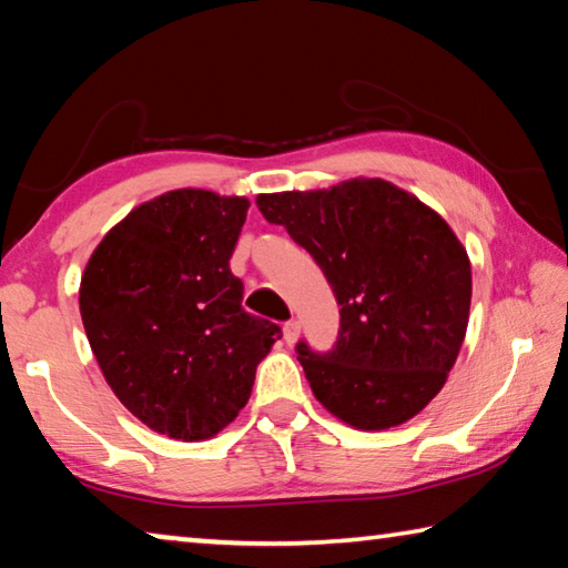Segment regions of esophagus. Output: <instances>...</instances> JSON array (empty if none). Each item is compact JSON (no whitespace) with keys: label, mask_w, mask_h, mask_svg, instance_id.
Returning a JSON list of instances; mask_svg holds the SVG:
<instances>
[{"label":"esophagus","mask_w":568,"mask_h":568,"mask_svg":"<svg viewBox=\"0 0 568 568\" xmlns=\"http://www.w3.org/2000/svg\"><path fill=\"white\" fill-rule=\"evenodd\" d=\"M297 333H301V323H297V321H287L283 325V335H285L287 343H295L297 341Z\"/></svg>","instance_id":"34e87169"}]
</instances>
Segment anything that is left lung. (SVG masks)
I'll return each instance as SVG.
<instances>
[{
  "instance_id": "left-lung-1",
  "label": "left lung",
  "mask_w": 568,
  "mask_h": 568,
  "mask_svg": "<svg viewBox=\"0 0 568 568\" xmlns=\"http://www.w3.org/2000/svg\"><path fill=\"white\" fill-rule=\"evenodd\" d=\"M255 203L313 255L341 305L333 351L297 343L315 398L361 430L410 420L444 388L466 338L470 263L454 230L381 178Z\"/></svg>"
}]
</instances>
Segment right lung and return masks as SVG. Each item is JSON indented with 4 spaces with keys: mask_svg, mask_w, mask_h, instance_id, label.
<instances>
[{
    "mask_svg": "<svg viewBox=\"0 0 568 568\" xmlns=\"http://www.w3.org/2000/svg\"><path fill=\"white\" fill-rule=\"evenodd\" d=\"M250 203L182 187L148 200L94 247L80 313L104 381L155 434L207 440L233 423L281 328L243 311L230 273Z\"/></svg>",
    "mask_w": 568,
    "mask_h": 568,
    "instance_id": "right-lung-1",
    "label": "right lung"
}]
</instances>
